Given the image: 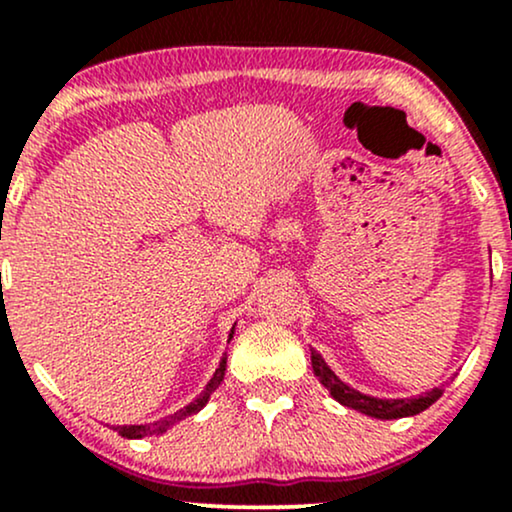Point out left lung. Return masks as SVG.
<instances>
[{
	"instance_id": "1",
	"label": "left lung",
	"mask_w": 512,
	"mask_h": 512,
	"mask_svg": "<svg viewBox=\"0 0 512 512\" xmlns=\"http://www.w3.org/2000/svg\"><path fill=\"white\" fill-rule=\"evenodd\" d=\"M310 363H313V370L317 378H320V383L330 390V395L337 399L339 404L361 411V414L366 416H373V419L387 421V419H404V416L421 414V411L431 407V404L443 395V387H433L431 392H424V395L409 397V399L370 397L354 390V387H349L344 380H339L337 375H334V370L325 363V358L317 354L315 349H310Z\"/></svg>"
}]
</instances>
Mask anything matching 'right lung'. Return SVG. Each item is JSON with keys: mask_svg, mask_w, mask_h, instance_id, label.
I'll return each mask as SVG.
<instances>
[{"mask_svg": "<svg viewBox=\"0 0 512 512\" xmlns=\"http://www.w3.org/2000/svg\"><path fill=\"white\" fill-rule=\"evenodd\" d=\"M233 332H236V325H233L231 334H228V342H231V339H233ZM223 375H226V354H223L221 363H219V368L214 370V375H211V380H209V383H207V387H204V390H202V395L192 399V402L187 404V407H182L180 411H175V414L166 416V419H161V421H154V424H137V426H115V431L120 433L122 438H146V436H161V433H166L168 428L178 424V421L187 419V416H192V414H197V411L202 409L204 404L209 402L211 392H214L216 387L221 385Z\"/></svg>", "mask_w": 512, "mask_h": 512, "instance_id": "1", "label": "right lung"}]
</instances>
